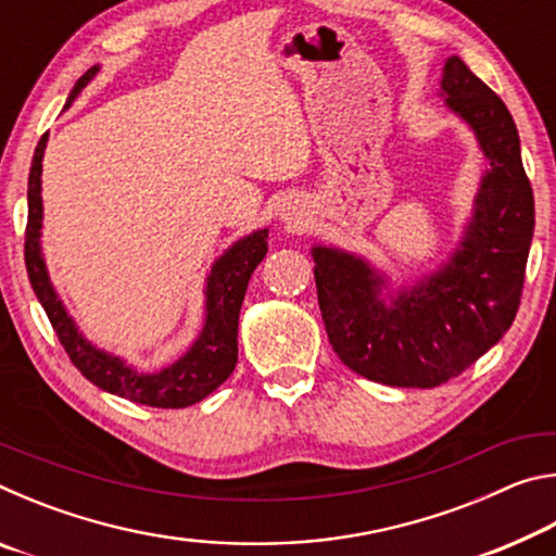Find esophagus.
Listing matches in <instances>:
<instances>
[{
    "instance_id": "34e87169",
    "label": "esophagus",
    "mask_w": 556,
    "mask_h": 556,
    "mask_svg": "<svg viewBox=\"0 0 556 556\" xmlns=\"http://www.w3.org/2000/svg\"><path fill=\"white\" fill-rule=\"evenodd\" d=\"M279 218L285 220V223L289 225V228H296V225L301 223V215H299V211L294 208V205H287V208H281Z\"/></svg>"
}]
</instances>
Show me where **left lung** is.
<instances>
[{
  "label": "left lung",
  "instance_id": "obj_1",
  "mask_svg": "<svg viewBox=\"0 0 556 556\" xmlns=\"http://www.w3.org/2000/svg\"><path fill=\"white\" fill-rule=\"evenodd\" d=\"M439 98L473 131L485 168L456 248L417 277L392 279L357 252L312 244L318 306L333 351L390 388H437L501 341L520 306L534 199L505 102L458 55Z\"/></svg>",
  "mask_w": 556,
  "mask_h": 556
}]
</instances>
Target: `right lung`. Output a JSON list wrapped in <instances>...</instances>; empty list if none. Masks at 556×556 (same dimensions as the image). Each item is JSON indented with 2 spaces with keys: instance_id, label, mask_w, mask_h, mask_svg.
Segmentation results:
<instances>
[{
  "instance_id": "add662e5",
  "label": "right lung",
  "mask_w": 556,
  "mask_h": 556,
  "mask_svg": "<svg viewBox=\"0 0 556 556\" xmlns=\"http://www.w3.org/2000/svg\"><path fill=\"white\" fill-rule=\"evenodd\" d=\"M98 71L100 65H92L90 71L80 75L63 110L73 105V100L96 78ZM46 144H49V131L39 139L31 159L29 193H26V199H29V223H26L24 257L34 294L41 301L43 312L49 316L65 353L71 355L75 368L86 375L92 384L129 402L147 404V407L181 409L205 400L230 378L235 363H238L240 308L252 271L257 269L260 262L267 255V228H257L250 235H242L220 257H215L203 285V326L199 336L193 338V343L174 363L164 365V368L139 370L137 365L127 363V357L110 353L105 348L88 341L53 287L41 244V162Z\"/></svg>"
}]
</instances>
